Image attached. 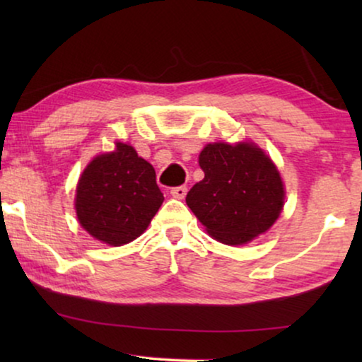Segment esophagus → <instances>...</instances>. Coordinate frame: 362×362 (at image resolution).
Wrapping results in <instances>:
<instances>
[{
	"label": "esophagus",
	"instance_id": "esophagus-1",
	"mask_svg": "<svg viewBox=\"0 0 362 362\" xmlns=\"http://www.w3.org/2000/svg\"><path fill=\"white\" fill-rule=\"evenodd\" d=\"M170 192H171L173 197H176V199H182V197L186 196L187 187L186 186H176V187H173Z\"/></svg>",
	"mask_w": 362,
	"mask_h": 362
}]
</instances>
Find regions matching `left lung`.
I'll use <instances>...</instances> for the list:
<instances>
[{"label":"left lung","mask_w":362,"mask_h":362,"mask_svg":"<svg viewBox=\"0 0 362 362\" xmlns=\"http://www.w3.org/2000/svg\"><path fill=\"white\" fill-rule=\"evenodd\" d=\"M204 180L187 192L186 202L216 240L242 245L269 230L284 207L280 173L250 143H212L199 155Z\"/></svg>","instance_id":"8db88e82"}]
</instances>
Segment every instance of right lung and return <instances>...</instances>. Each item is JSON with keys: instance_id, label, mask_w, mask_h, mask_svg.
<instances>
[{"instance_id": "right-lung-1", "label": "right lung", "mask_w": 362, "mask_h": 362, "mask_svg": "<svg viewBox=\"0 0 362 362\" xmlns=\"http://www.w3.org/2000/svg\"><path fill=\"white\" fill-rule=\"evenodd\" d=\"M163 201L155 168L133 146L117 143V151L97 156L82 173L76 211L88 234L118 247L145 232Z\"/></svg>"}]
</instances>
